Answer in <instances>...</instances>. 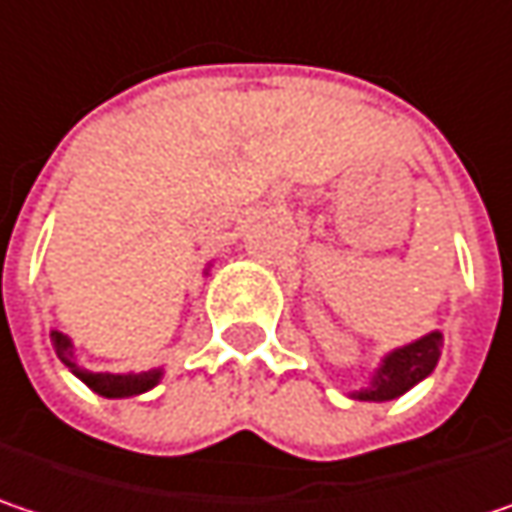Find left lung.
Here are the masks:
<instances>
[{"instance_id":"8db88e82","label":"left lung","mask_w":512,"mask_h":512,"mask_svg":"<svg viewBox=\"0 0 512 512\" xmlns=\"http://www.w3.org/2000/svg\"><path fill=\"white\" fill-rule=\"evenodd\" d=\"M440 347H443V335L431 332V335L420 338L417 344H408V347L390 352L382 361V367L376 370L370 387L355 393V399L384 402V399L402 396L405 390H411L414 384L422 382L434 370V364L440 358Z\"/></svg>"}]
</instances>
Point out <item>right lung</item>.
<instances>
[{"mask_svg":"<svg viewBox=\"0 0 512 512\" xmlns=\"http://www.w3.org/2000/svg\"><path fill=\"white\" fill-rule=\"evenodd\" d=\"M52 344H55L57 358L101 396H136V393H145L160 382V370H148V373H92V370H81L75 364L72 344L63 332H52Z\"/></svg>","mask_w":512,"mask_h":512,"instance_id":"obj_1","label":"right lung"}]
</instances>
